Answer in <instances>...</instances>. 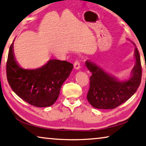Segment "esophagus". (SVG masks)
<instances>
[{
    "label": "esophagus",
    "mask_w": 146,
    "mask_h": 146,
    "mask_svg": "<svg viewBox=\"0 0 146 146\" xmlns=\"http://www.w3.org/2000/svg\"><path fill=\"white\" fill-rule=\"evenodd\" d=\"M74 68L75 70H79L80 68V63L78 61H75L74 63Z\"/></svg>",
    "instance_id": "esophagus-1"
}]
</instances>
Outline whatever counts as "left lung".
Listing matches in <instances>:
<instances>
[{"label":"left lung","mask_w":146,"mask_h":146,"mask_svg":"<svg viewBox=\"0 0 146 146\" xmlns=\"http://www.w3.org/2000/svg\"><path fill=\"white\" fill-rule=\"evenodd\" d=\"M134 55L136 64L131 71V77L123 82L106 73L95 63L86 62V67L92 73L87 99L93 108L115 109L127 101L137 91L141 82L142 67L140 54L136 46Z\"/></svg>","instance_id":"1"}]
</instances>
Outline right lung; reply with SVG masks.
Returning a JSON list of instances; mask_svg holds the SVG:
<instances>
[{"label": "right lung", "mask_w": 146, "mask_h": 146, "mask_svg": "<svg viewBox=\"0 0 146 146\" xmlns=\"http://www.w3.org/2000/svg\"><path fill=\"white\" fill-rule=\"evenodd\" d=\"M13 42L6 63L7 79L10 87L20 98L32 106L42 108L53 105L73 65L65 60L51 59L42 67L25 70L15 58Z\"/></svg>", "instance_id": "add662e5"}]
</instances>
